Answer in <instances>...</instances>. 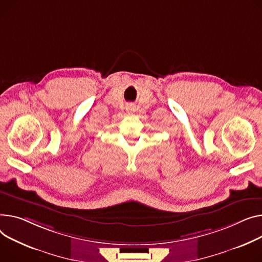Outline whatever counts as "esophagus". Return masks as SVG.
<instances>
[{"instance_id":"34e87169","label":"esophagus","mask_w":262,"mask_h":262,"mask_svg":"<svg viewBox=\"0 0 262 262\" xmlns=\"http://www.w3.org/2000/svg\"><path fill=\"white\" fill-rule=\"evenodd\" d=\"M126 112L127 113L135 112V106L133 105V104H127V105H126Z\"/></svg>"}]
</instances>
